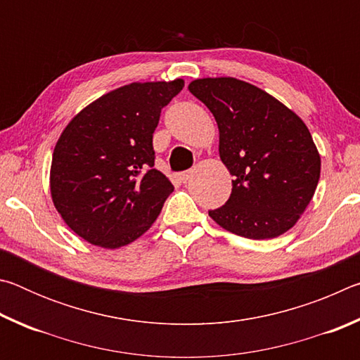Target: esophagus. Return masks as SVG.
I'll use <instances>...</instances> for the list:
<instances>
[{"label": "esophagus", "instance_id": "1", "mask_svg": "<svg viewBox=\"0 0 360 360\" xmlns=\"http://www.w3.org/2000/svg\"><path fill=\"white\" fill-rule=\"evenodd\" d=\"M191 176H192V172H191V169H187V172L179 173V179H181L182 182H187L188 179H191Z\"/></svg>", "mask_w": 360, "mask_h": 360}]
</instances>
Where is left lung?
Returning <instances> with one entry per match:
<instances>
[{
	"label": "left lung",
	"instance_id": "left-lung-1",
	"mask_svg": "<svg viewBox=\"0 0 360 360\" xmlns=\"http://www.w3.org/2000/svg\"><path fill=\"white\" fill-rule=\"evenodd\" d=\"M188 90L214 115L219 155L233 176L227 203L210 217L251 240L285 233L311 202L321 176L308 127L275 96L240 79H195Z\"/></svg>",
	"mask_w": 360,
	"mask_h": 360
}]
</instances>
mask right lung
I'll return each instance as SVG.
<instances>
[{"label": "right lung", "instance_id": "add662e5", "mask_svg": "<svg viewBox=\"0 0 360 360\" xmlns=\"http://www.w3.org/2000/svg\"><path fill=\"white\" fill-rule=\"evenodd\" d=\"M182 87V79L131 82L92 101L65 127L52 154V202L90 245H130L150 229L174 191L152 168V135L162 108Z\"/></svg>", "mask_w": 360, "mask_h": 360}]
</instances>
